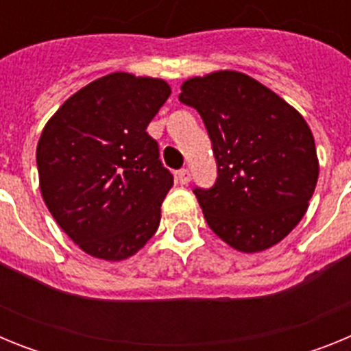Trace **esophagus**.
Wrapping results in <instances>:
<instances>
[{
  "label": "esophagus",
  "instance_id": "34e87169",
  "mask_svg": "<svg viewBox=\"0 0 351 351\" xmlns=\"http://www.w3.org/2000/svg\"><path fill=\"white\" fill-rule=\"evenodd\" d=\"M176 179H178V182H181V184H188V182L191 181V173L188 169H181L178 173H176Z\"/></svg>",
  "mask_w": 351,
  "mask_h": 351
}]
</instances>
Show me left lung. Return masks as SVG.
Returning a JSON list of instances; mask_svg holds the SVG:
<instances>
[{
    "label": "left lung",
    "mask_w": 351,
    "mask_h": 351,
    "mask_svg": "<svg viewBox=\"0 0 351 351\" xmlns=\"http://www.w3.org/2000/svg\"><path fill=\"white\" fill-rule=\"evenodd\" d=\"M179 100L197 108L216 158V182L193 190L210 230L244 253L280 243L306 214L318 181L308 123L258 80L232 70L188 79Z\"/></svg>",
    "instance_id": "left-lung-1"
}]
</instances>
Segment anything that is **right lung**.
I'll return each mask as SVG.
<instances>
[{"mask_svg": "<svg viewBox=\"0 0 351 351\" xmlns=\"http://www.w3.org/2000/svg\"><path fill=\"white\" fill-rule=\"evenodd\" d=\"M169 96L165 80L116 71L70 96L43 128V202L88 255L119 262L158 230L173 176L145 130Z\"/></svg>", "mask_w": 351, "mask_h": 351, "instance_id": "obj_1", "label": "right lung"}]
</instances>
